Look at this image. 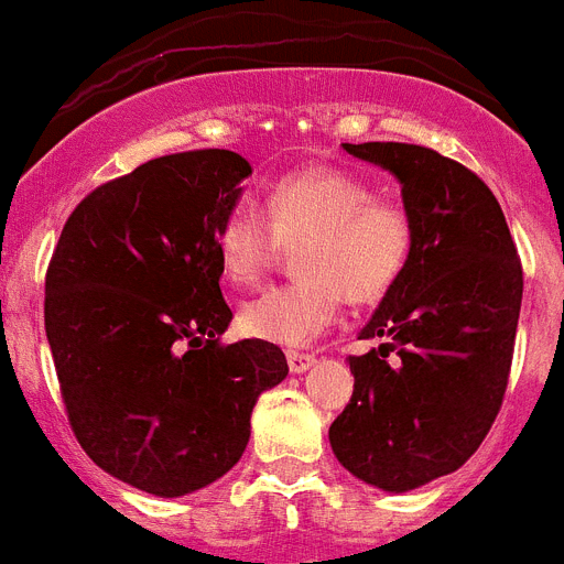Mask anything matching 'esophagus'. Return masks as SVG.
<instances>
[{
	"mask_svg": "<svg viewBox=\"0 0 564 564\" xmlns=\"http://www.w3.org/2000/svg\"><path fill=\"white\" fill-rule=\"evenodd\" d=\"M316 362L314 354H300V350H288V368H291V373H305L311 365Z\"/></svg>",
	"mask_w": 564,
	"mask_h": 564,
	"instance_id": "1",
	"label": "esophagus"
}]
</instances>
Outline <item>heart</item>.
Masks as SVG:
<instances>
[{
  "label": "heart",
  "mask_w": 564,
  "mask_h": 564,
  "mask_svg": "<svg viewBox=\"0 0 564 564\" xmlns=\"http://www.w3.org/2000/svg\"><path fill=\"white\" fill-rule=\"evenodd\" d=\"M413 242L416 225L405 202L377 196L365 176L341 167L282 173L262 210L236 202L216 228L219 264L234 285H253L282 245H300L293 262L302 276L264 288L239 307L242 334L285 348L325 334L341 300H382L405 273Z\"/></svg>",
  "instance_id": "1"
}]
</instances>
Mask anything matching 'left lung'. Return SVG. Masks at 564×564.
<instances>
[{
    "label": "left lung",
    "instance_id": "8db88e82",
    "mask_svg": "<svg viewBox=\"0 0 564 564\" xmlns=\"http://www.w3.org/2000/svg\"><path fill=\"white\" fill-rule=\"evenodd\" d=\"M402 182L416 242L350 356L354 397L330 425L362 482L411 490L468 462L502 408L522 307V262L490 187L456 159L405 142L348 144Z\"/></svg>",
    "mask_w": 564,
    "mask_h": 564
}]
</instances>
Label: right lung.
I'll list each match as a JSON object with an SVG mask.
<instances>
[{
  "mask_svg": "<svg viewBox=\"0 0 564 564\" xmlns=\"http://www.w3.org/2000/svg\"><path fill=\"white\" fill-rule=\"evenodd\" d=\"M250 165L167 153L90 191L45 273V330L67 422L122 482L185 497L234 468L259 393L288 377L262 339L223 345L216 228Z\"/></svg>",
  "mask_w": 564,
  "mask_h": 564,
  "instance_id": "right-lung-1",
  "label": "right lung"
}]
</instances>
